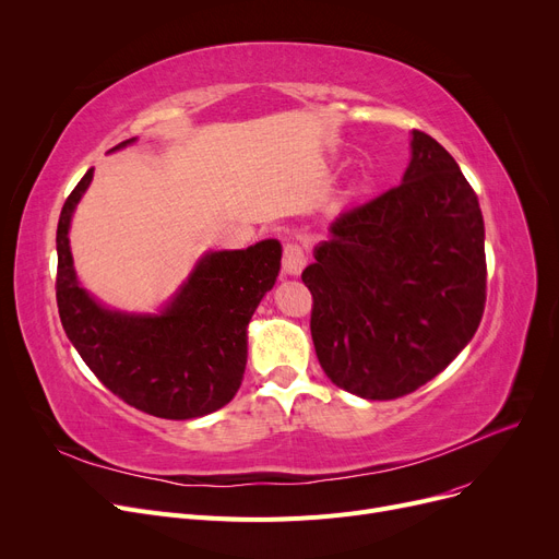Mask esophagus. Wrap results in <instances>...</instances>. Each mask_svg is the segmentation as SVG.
<instances>
[{
  "label": "esophagus",
  "mask_w": 559,
  "mask_h": 559,
  "mask_svg": "<svg viewBox=\"0 0 559 559\" xmlns=\"http://www.w3.org/2000/svg\"><path fill=\"white\" fill-rule=\"evenodd\" d=\"M308 262V251L301 242H287L283 247V272L289 274V276H299L301 270L306 267Z\"/></svg>",
  "instance_id": "34e87169"
}]
</instances>
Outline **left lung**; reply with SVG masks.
Instances as JSON below:
<instances>
[{
	"label": "left lung",
	"instance_id": "8db88e82",
	"mask_svg": "<svg viewBox=\"0 0 559 559\" xmlns=\"http://www.w3.org/2000/svg\"><path fill=\"white\" fill-rule=\"evenodd\" d=\"M301 278L333 383L371 401L415 392L455 360L485 312L478 194L444 146L415 129L403 183L342 213Z\"/></svg>",
	"mask_w": 559,
	"mask_h": 559
}]
</instances>
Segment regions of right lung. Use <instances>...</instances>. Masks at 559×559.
Instances as JSON below:
<instances>
[{
	"instance_id": "obj_1",
	"label": "right lung",
	"mask_w": 559,
	"mask_h": 559,
	"mask_svg": "<svg viewBox=\"0 0 559 559\" xmlns=\"http://www.w3.org/2000/svg\"><path fill=\"white\" fill-rule=\"evenodd\" d=\"M91 181L93 167L66 199L56 228V304L70 342L115 396L146 415L215 413L242 385L247 324L278 276L281 245L209 253L160 317L112 312L85 295L72 267L70 217Z\"/></svg>"
}]
</instances>
